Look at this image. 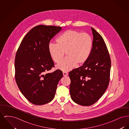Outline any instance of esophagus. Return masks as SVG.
Returning <instances> with one entry per match:
<instances>
[{
    "label": "esophagus",
    "mask_w": 129,
    "mask_h": 129,
    "mask_svg": "<svg viewBox=\"0 0 129 129\" xmlns=\"http://www.w3.org/2000/svg\"><path fill=\"white\" fill-rule=\"evenodd\" d=\"M63 75L64 76H66L68 75L67 73H66L65 72H63Z\"/></svg>",
    "instance_id": "esophagus-1"
}]
</instances>
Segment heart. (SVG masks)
Instances as JSON below:
<instances>
[{
	"instance_id": "1",
	"label": "heart",
	"mask_w": 129,
	"mask_h": 129,
	"mask_svg": "<svg viewBox=\"0 0 129 129\" xmlns=\"http://www.w3.org/2000/svg\"><path fill=\"white\" fill-rule=\"evenodd\" d=\"M56 41L57 44L48 45V52L51 58L57 64L61 62L65 52L67 57L56 66L63 71L72 70L76 64H84L91 54L93 42L87 33L69 29L63 32Z\"/></svg>"
}]
</instances>
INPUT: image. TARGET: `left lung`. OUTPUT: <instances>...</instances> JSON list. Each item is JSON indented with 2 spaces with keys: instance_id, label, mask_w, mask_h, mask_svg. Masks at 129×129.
I'll list each match as a JSON object with an SVG mask.
<instances>
[{
  "instance_id": "obj_1",
  "label": "left lung",
  "mask_w": 129,
  "mask_h": 129,
  "mask_svg": "<svg viewBox=\"0 0 129 129\" xmlns=\"http://www.w3.org/2000/svg\"><path fill=\"white\" fill-rule=\"evenodd\" d=\"M91 54L83 66L69 73L70 92L75 103L83 106L95 104L104 94L110 80L111 59L103 37L91 27Z\"/></svg>"
}]
</instances>
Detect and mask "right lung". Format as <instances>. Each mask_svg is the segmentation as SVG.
Masks as SVG:
<instances>
[{
    "label": "right lung",
    "mask_w": 129,
    "mask_h": 129,
    "mask_svg": "<svg viewBox=\"0 0 129 129\" xmlns=\"http://www.w3.org/2000/svg\"><path fill=\"white\" fill-rule=\"evenodd\" d=\"M61 29L53 25L36 26L25 36L17 51L16 82L22 94L33 104L43 105L52 101L63 77L59 70L46 73L54 67L48 52L50 41Z\"/></svg>",
    "instance_id": "1"
}]
</instances>
